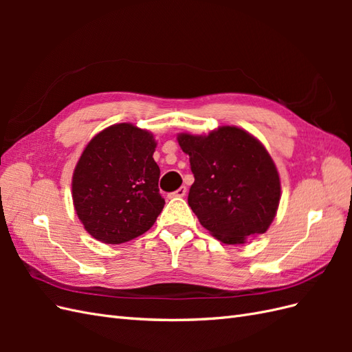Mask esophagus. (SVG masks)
I'll list each match as a JSON object with an SVG mask.
<instances>
[{
    "instance_id": "1",
    "label": "esophagus",
    "mask_w": 352,
    "mask_h": 352,
    "mask_svg": "<svg viewBox=\"0 0 352 352\" xmlns=\"http://www.w3.org/2000/svg\"><path fill=\"white\" fill-rule=\"evenodd\" d=\"M185 195H186V186H180L177 190H175V192L170 194L172 198H184Z\"/></svg>"
}]
</instances>
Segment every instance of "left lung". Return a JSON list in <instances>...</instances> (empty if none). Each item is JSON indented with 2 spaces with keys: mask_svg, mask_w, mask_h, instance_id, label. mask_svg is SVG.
<instances>
[{
  "mask_svg": "<svg viewBox=\"0 0 352 352\" xmlns=\"http://www.w3.org/2000/svg\"><path fill=\"white\" fill-rule=\"evenodd\" d=\"M195 182L188 204L212 236L245 243L272 225L280 201V179L264 145L236 126L208 135L179 133Z\"/></svg>",
  "mask_w": 352,
  "mask_h": 352,
  "instance_id": "left-lung-1",
  "label": "left lung"
}]
</instances>
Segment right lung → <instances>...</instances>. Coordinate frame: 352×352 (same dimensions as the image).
<instances>
[{"label": "right lung", "mask_w": 352, "mask_h": 352, "mask_svg": "<svg viewBox=\"0 0 352 352\" xmlns=\"http://www.w3.org/2000/svg\"><path fill=\"white\" fill-rule=\"evenodd\" d=\"M151 132L119 123L95 135L74 167L73 206L91 236L123 243L150 229L164 207Z\"/></svg>", "instance_id": "add662e5"}]
</instances>
